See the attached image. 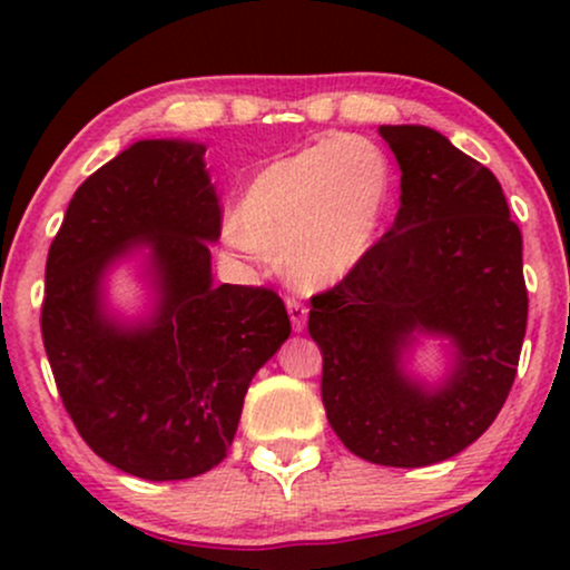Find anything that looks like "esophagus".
Here are the masks:
<instances>
[{"label":"esophagus","instance_id":"34e87169","mask_svg":"<svg viewBox=\"0 0 570 570\" xmlns=\"http://www.w3.org/2000/svg\"><path fill=\"white\" fill-rule=\"evenodd\" d=\"M286 311H289V318H292V330L294 332H303L305 324H307V307L299 303V299L289 297L286 299Z\"/></svg>","mask_w":570,"mask_h":570}]
</instances>
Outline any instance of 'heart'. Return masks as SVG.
Segmentation results:
<instances>
[{
    "mask_svg": "<svg viewBox=\"0 0 570 570\" xmlns=\"http://www.w3.org/2000/svg\"><path fill=\"white\" fill-rule=\"evenodd\" d=\"M391 200V166L364 136L343 134L254 174L225 238L246 257L278 254L305 289L348 278L375 246Z\"/></svg>",
    "mask_w": 570,
    "mask_h": 570,
    "instance_id": "heart-1",
    "label": "heart"
}]
</instances>
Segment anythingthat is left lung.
Wrapping results in <instances>:
<instances>
[{"label":"left lung","instance_id":"left-lung-1","mask_svg":"<svg viewBox=\"0 0 570 570\" xmlns=\"http://www.w3.org/2000/svg\"><path fill=\"white\" fill-rule=\"evenodd\" d=\"M402 171L391 230L335 289L311 299L326 421L353 455L431 466L485 434L507 402L528 324L522 235L482 163L426 126H381ZM440 338L449 370H409Z\"/></svg>","mask_w":570,"mask_h":570}]
</instances>
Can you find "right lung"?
<instances>
[{
  "mask_svg": "<svg viewBox=\"0 0 570 570\" xmlns=\"http://www.w3.org/2000/svg\"><path fill=\"white\" fill-rule=\"evenodd\" d=\"M206 144L144 139L77 187L45 267L42 340L58 394L98 458L141 476L214 469L248 383L292 324L276 292L214 286L222 212ZM140 257L150 311L122 320L106 278Z\"/></svg>",
  "mask_w": 570,
  "mask_h": 570,
  "instance_id": "right-lung-1",
  "label": "right lung"
}]
</instances>
